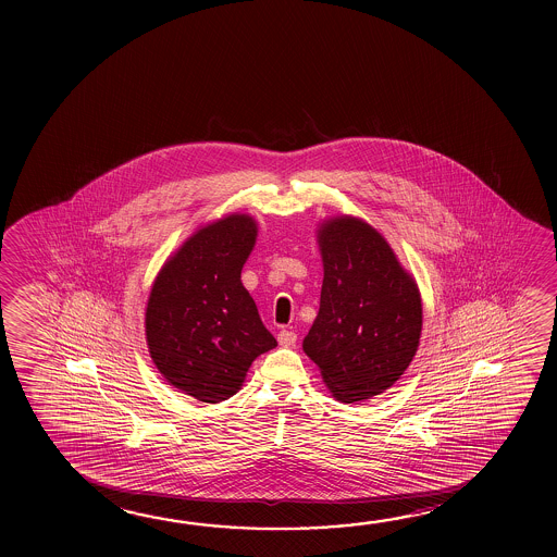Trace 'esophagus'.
I'll return each instance as SVG.
<instances>
[{
	"instance_id": "obj_1",
	"label": "esophagus",
	"mask_w": 557,
	"mask_h": 557,
	"mask_svg": "<svg viewBox=\"0 0 557 557\" xmlns=\"http://www.w3.org/2000/svg\"><path fill=\"white\" fill-rule=\"evenodd\" d=\"M277 342H280V346L282 347L295 346V342H297V334L292 332V330H282V332L277 334Z\"/></svg>"
}]
</instances>
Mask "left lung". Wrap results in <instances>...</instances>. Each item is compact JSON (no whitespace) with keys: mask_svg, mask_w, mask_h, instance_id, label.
Returning a JSON list of instances; mask_svg holds the SVG:
<instances>
[{"mask_svg":"<svg viewBox=\"0 0 557 557\" xmlns=\"http://www.w3.org/2000/svg\"><path fill=\"white\" fill-rule=\"evenodd\" d=\"M317 243L324 280L302 351L336 400H369L400 379L420 347V287L366 220H324Z\"/></svg>","mask_w":557,"mask_h":557,"instance_id":"1","label":"left lung"}]
</instances>
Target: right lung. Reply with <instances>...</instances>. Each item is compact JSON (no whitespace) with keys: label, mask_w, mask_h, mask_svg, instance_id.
<instances>
[{"label":"right lung","mask_w":557,"mask_h":557,"mask_svg":"<svg viewBox=\"0 0 557 557\" xmlns=\"http://www.w3.org/2000/svg\"><path fill=\"white\" fill-rule=\"evenodd\" d=\"M256 237L248 213L210 221L166 258L151 285L149 356L166 383L196 400H227L256 357L277 346L240 282Z\"/></svg>","instance_id":"obj_1"}]
</instances>
